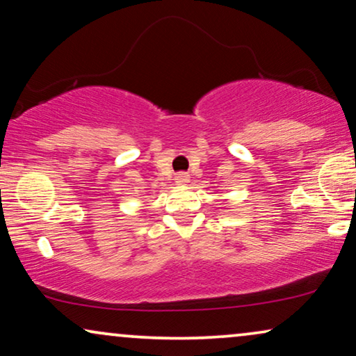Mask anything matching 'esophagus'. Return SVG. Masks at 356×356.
<instances>
[{
    "label": "esophagus",
    "mask_w": 356,
    "mask_h": 356,
    "mask_svg": "<svg viewBox=\"0 0 356 356\" xmlns=\"http://www.w3.org/2000/svg\"><path fill=\"white\" fill-rule=\"evenodd\" d=\"M191 181V175L187 172H177L175 174V182L179 184V186H186V184Z\"/></svg>",
    "instance_id": "esophagus-1"
}]
</instances>
